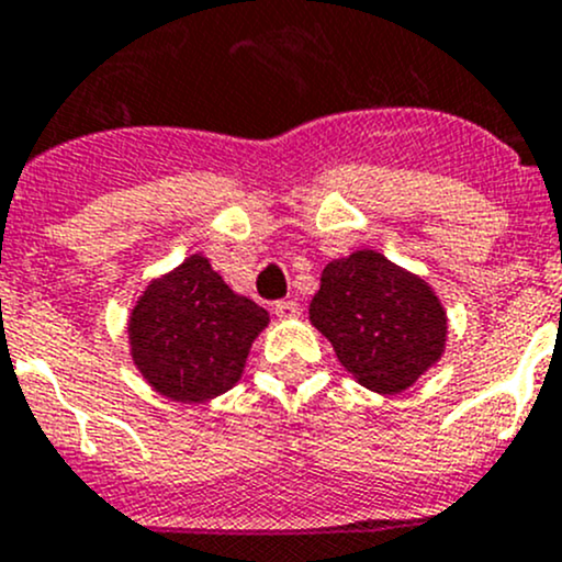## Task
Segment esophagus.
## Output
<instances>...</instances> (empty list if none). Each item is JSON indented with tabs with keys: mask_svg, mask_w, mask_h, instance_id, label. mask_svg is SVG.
Here are the masks:
<instances>
[{
	"mask_svg": "<svg viewBox=\"0 0 562 562\" xmlns=\"http://www.w3.org/2000/svg\"><path fill=\"white\" fill-rule=\"evenodd\" d=\"M274 315L280 317V321H293V317H299V304L296 302H277Z\"/></svg>",
	"mask_w": 562,
	"mask_h": 562,
	"instance_id": "esophagus-1",
	"label": "esophagus"
}]
</instances>
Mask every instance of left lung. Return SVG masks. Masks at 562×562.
Here are the masks:
<instances>
[{"instance_id": "8db88e82", "label": "left lung", "mask_w": 562, "mask_h": 562, "mask_svg": "<svg viewBox=\"0 0 562 562\" xmlns=\"http://www.w3.org/2000/svg\"><path fill=\"white\" fill-rule=\"evenodd\" d=\"M310 323L353 381L375 394L411 389L449 342V315L435 288L378 249L328 260Z\"/></svg>"}]
</instances>
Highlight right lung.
I'll return each mask as SVG.
<instances>
[{"instance_id": "1", "label": "right lung", "mask_w": 562, "mask_h": 562, "mask_svg": "<svg viewBox=\"0 0 562 562\" xmlns=\"http://www.w3.org/2000/svg\"><path fill=\"white\" fill-rule=\"evenodd\" d=\"M266 326L269 313L195 252L140 291L127 315L130 359L157 394L195 405L241 381Z\"/></svg>"}]
</instances>
